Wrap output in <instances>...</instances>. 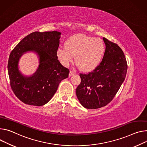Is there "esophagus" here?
I'll use <instances>...</instances> for the list:
<instances>
[{
  "mask_svg": "<svg viewBox=\"0 0 147 147\" xmlns=\"http://www.w3.org/2000/svg\"><path fill=\"white\" fill-rule=\"evenodd\" d=\"M75 74H76L75 71H73L72 70H70V73H69V76H71L72 75H74Z\"/></svg>",
  "mask_w": 147,
  "mask_h": 147,
  "instance_id": "1",
  "label": "esophagus"
}]
</instances>
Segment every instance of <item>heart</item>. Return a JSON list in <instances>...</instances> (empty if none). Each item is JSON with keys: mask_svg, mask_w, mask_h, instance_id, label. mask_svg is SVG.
Returning <instances> with one entry per match:
<instances>
[{"mask_svg": "<svg viewBox=\"0 0 147 147\" xmlns=\"http://www.w3.org/2000/svg\"><path fill=\"white\" fill-rule=\"evenodd\" d=\"M105 50V45L101 39L78 34L70 37L65 43V47L58 49L57 55L65 66H67L75 57V61L79 68L89 71L99 65Z\"/></svg>", "mask_w": 147, "mask_h": 147, "instance_id": "obj_1", "label": "heart"}]
</instances>
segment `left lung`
<instances>
[{
  "mask_svg": "<svg viewBox=\"0 0 147 147\" xmlns=\"http://www.w3.org/2000/svg\"><path fill=\"white\" fill-rule=\"evenodd\" d=\"M104 57L92 72L80 74L81 83L76 88L80 104L87 109H97L107 105L124 82L127 63L124 53L117 44L103 37Z\"/></svg>",
  "mask_w": 147,
  "mask_h": 147,
  "instance_id": "8db88e82",
  "label": "left lung"
}]
</instances>
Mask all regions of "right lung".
I'll return each mask as SVG.
<instances>
[{"label":"right lung","instance_id":"obj_1","mask_svg":"<svg viewBox=\"0 0 147 147\" xmlns=\"http://www.w3.org/2000/svg\"><path fill=\"white\" fill-rule=\"evenodd\" d=\"M61 33L35 32L24 37L11 51L7 70L11 88L16 97L26 104L42 106L56 93L60 83L69 77V70L57 59ZM36 53L39 64L35 73L24 76L18 69V61L25 53Z\"/></svg>","mask_w":147,"mask_h":147}]
</instances>
